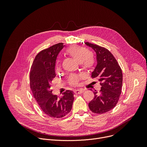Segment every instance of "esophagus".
<instances>
[{
    "mask_svg": "<svg viewBox=\"0 0 147 147\" xmlns=\"http://www.w3.org/2000/svg\"><path fill=\"white\" fill-rule=\"evenodd\" d=\"M84 91V90H83V89H78V90H76L74 91V93L79 94L82 93Z\"/></svg>",
    "mask_w": 147,
    "mask_h": 147,
    "instance_id": "esophagus-1",
    "label": "esophagus"
}]
</instances>
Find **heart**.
Segmentation results:
<instances>
[{"mask_svg": "<svg viewBox=\"0 0 147 147\" xmlns=\"http://www.w3.org/2000/svg\"><path fill=\"white\" fill-rule=\"evenodd\" d=\"M67 52L78 61L80 62L81 66L84 69H90L94 64V59L92 56L89 55V51L86 48L75 45L71 47L67 50ZM78 77H74L72 80L76 83L78 80Z\"/></svg>", "mask_w": 147, "mask_h": 147, "instance_id": "1", "label": "heart"}]
</instances>
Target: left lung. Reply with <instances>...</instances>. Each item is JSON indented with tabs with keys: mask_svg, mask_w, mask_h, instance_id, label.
<instances>
[{
	"mask_svg": "<svg viewBox=\"0 0 147 147\" xmlns=\"http://www.w3.org/2000/svg\"><path fill=\"white\" fill-rule=\"evenodd\" d=\"M96 53L97 65L92 72V78L100 82L99 92H94V98L88 103L90 109L95 113L102 114L113 109L121 92L123 74L113 55L107 49L91 43H85Z\"/></svg>",
	"mask_w": 147,
	"mask_h": 147,
	"instance_id": "1",
	"label": "left lung"
}]
</instances>
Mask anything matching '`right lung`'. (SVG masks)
I'll return each mask as SVG.
<instances>
[{
  "mask_svg": "<svg viewBox=\"0 0 147 147\" xmlns=\"http://www.w3.org/2000/svg\"><path fill=\"white\" fill-rule=\"evenodd\" d=\"M65 45L59 43L40 51L35 56L30 71V87L39 106L46 115L52 118H60L71 110L73 92L67 90L57 98L52 94L51 83L56 77L57 56Z\"/></svg>",
  "mask_w": 147,
  "mask_h": 147,
  "instance_id": "1",
  "label": "right lung"
}]
</instances>
